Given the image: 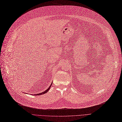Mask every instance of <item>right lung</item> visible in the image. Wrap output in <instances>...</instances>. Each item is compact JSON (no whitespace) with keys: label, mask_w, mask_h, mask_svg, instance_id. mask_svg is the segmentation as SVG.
<instances>
[{"label":"right lung","mask_w":122,"mask_h":122,"mask_svg":"<svg viewBox=\"0 0 122 122\" xmlns=\"http://www.w3.org/2000/svg\"><path fill=\"white\" fill-rule=\"evenodd\" d=\"M52 83H51V84L50 85V86L48 87V89H47L46 90H45V91L44 92H41V93H38V94H35L34 95H35V96L41 95V94H45V93H47V92L49 91V90L50 89V87H51V85H52Z\"/></svg>","instance_id":"obj_1"}]
</instances>
